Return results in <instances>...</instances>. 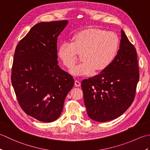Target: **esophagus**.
<instances>
[{
  "instance_id": "34e87169",
  "label": "esophagus",
  "mask_w": 150,
  "mask_h": 150,
  "mask_svg": "<svg viewBox=\"0 0 150 150\" xmlns=\"http://www.w3.org/2000/svg\"><path fill=\"white\" fill-rule=\"evenodd\" d=\"M81 82H79V81H77V80H75V86H77V87H79V86H81Z\"/></svg>"
}]
</instances>
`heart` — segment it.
I'll return each instance as SVG.
<instances>
[{"label": "heart", "instance_id": "heart-1", "mask_svg": "<svg viewBox=\"0 0 150 150\" xmlns=\"http://www.w3.org/2000/svg\"><path fill=\"white\" fill-rule=\"evenodd\" d=\"M117 34L98 28H88L75 33L71 42H65L59 47L57 55L64 66L71 68L79 59L82 61L73 67L71 72L76 75H87L103 71L115 59L119 48Z\"/></svg>", "mask_w": 150, "mask_h": 150}]
</instances>
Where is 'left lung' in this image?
<instances>
[{
	"instance_id": "1",
	"label": "left lung",
	"mask_w": 150,
	"mask_h": 150,
	"mask_svg": "<svg viewBox=\"0 0 150 150\" xmlns=\"http://www.w3.org/2000/svg\"><path fill=\"white\" fill-rule=\"evenodd\" d=\"M139 75L136 49L122 30L120 49L111 64L100 74L82 81L90 119L106 122L125 112L134 100Z\"/></svg>"
}]
</instances>
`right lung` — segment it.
Listing matches in <instances>:
<instances>
[{
	"label": "right lung",
	"mask_w": 150,
	"mask_h": 150,
	"mask_svg": "<svg viewBox=\"0 0 150 150\" xmlns=\"http://www.w3.org/2000/svg\"><path fill=\"white\" fill-rule=\"evenodd\" d=\"M67 23L37 24L15 51L11 80L18 103L28 115L44 122L59 117L74 85L72 76L57 64V38Z\"/></svg>",
	"instance_id": "obj_1"
}]
</instances>
